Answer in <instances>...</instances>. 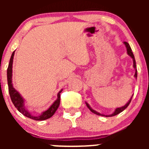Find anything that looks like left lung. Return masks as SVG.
Segmentation results:
<instances>
[{
    "instance_id": "obj_1",
    "label": "left lung",
    "mask_w": 149,
    "mask_h": 149,
    "mask_svg": "<svg viewBox=\"0 0 149 149\" xmlns=\"http://www.w3.org/2000/svg\"><path fill=\"white\" fill-rule=\"evenodd\" d=\"M124 44L125 45L126 48H127V54H128V55H130V56L132 58H133V67H134L135 70H136V72H135V75H134V76H135V78H136V79H137V69H136V60H135L134 55H133V52H132L131 48H130V45H129L128 43H127V42H124ZM132 97H131V98H130V100H129L128 102H127V104H126L125 105H124V106L122 107L117 108V109H115V112H114L113 113H112V115H102V114H100V112H97V111H95V110H94V109H91V107L89 106V104H88L87 103V102H86V104L87 107H88V109H90V111H91V112H92L93 113L96 114V115H101V116H105V117H112V116H115V115H118V114L120 113V112H123V110H125V109L127 107V106H128V105L130 104V102H131V100H132Z\"/></svg>"
}]
</instances>
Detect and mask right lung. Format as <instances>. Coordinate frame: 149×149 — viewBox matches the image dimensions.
<instances>
[{"label": "right lung", "mask_w": 149, "mask_h": 149, "mask_svg": "<svg viewBox=\"0 0 149 149\" xmlns=\"http://www.w3.org/2000/svg\"><path fill=\"white\" fill-rule=\"evenodd\" d=\"M14 52L13 51L12 53L11 57H10V62L8 64V69H7V80H8V91H9V94L10 97V100H11L12 102L14 104L15 107L24 116L27 117L29 118L34 120H45L50 118L52 115L55 114L56 112L57 109L58 108L60 105V102H61V93L63 91L61 89L58 94V99L55 101V102L52 104L50 106V107L47 109V110L45 111L40 116H34L31 115L30 112H29L24 107V100L22 98V96L20 95L19 92L13 88V84H12V65H13V56H14Z\"/></svg>", "instance_id": "add662e5"}]
</instances>
